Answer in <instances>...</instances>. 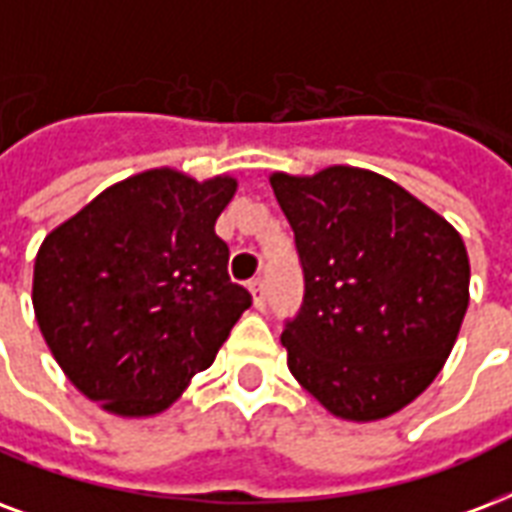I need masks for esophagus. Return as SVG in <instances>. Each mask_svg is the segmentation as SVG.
Returning <instances> with one entry per match:
<instances>
[{
    "mask_svg": "<svg viewBox=\"0 0 512 512\" xmlns=\"http://www.w3.org/2000/svg\"><path fill=\"white\" fill-rule=\"evenodd\" d=\"M249 292H252V298H255V306L263 308L265 306V282L257 276L249 282Z\"/></svg>",
    "mask_w": 512,
    "mask_h": 512,
    "instance_id": "1",
    "label": "esophagus"
}]
</instances>
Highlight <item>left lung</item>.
Wrapping results in <instances>:
<instances>
[{"label": "left lung", "instance_id": "left-lung-1", "mask_svg": "<svg viewBox=\"0 0 512 512\" xmlns=\"http://www.w3.org/2000/svg\"><path fill=\"white\" fill-rule=\"evenodd\" d=\"M271 187L303 271L282 333L292 376L341 419L392 416L454 349L470 300L462 236L373 171L273 174Z\"/></svg>", "mask_w": 512, "mask_h": 512}]
</instances>
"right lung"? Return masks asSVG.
Segmentation results:
<instances>
[{"label": "right lung", "mask_w": 512, "mask_h": 512, "mask_svg": "<svg viewBox=\"0 0 512 512\" xmlns=\"http://www.w3.org/2000/svg\"><path fill=\"white\" fill-rule=\"evenodd\" d=\"M236 179L155 169L112 185L42 241L34 311L85 397L120 416L169 408L252 306L214 222Z\"/></svg>", "instance_id": "right-lung-1"}]
</instances>
